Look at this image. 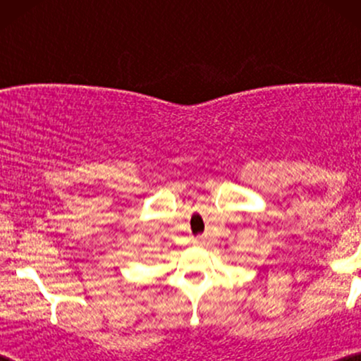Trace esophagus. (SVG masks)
<instances>
[{
    "mask_svg": "<svg viewBox=\"0 0 361 361\" xmlns=\"http://www.w3.org/2000/svg\"><path fill=\"white\" fill-rule=\"evenodd\" d=\"M192 241H194L195 245H204L205 243V236H195V238Z\"/></svg>",
    "mask_w": 361,
    "mask_h": 361,
    "instance_id": "esophagus-1",
    "label": "esophagus"
}]
</instances>
